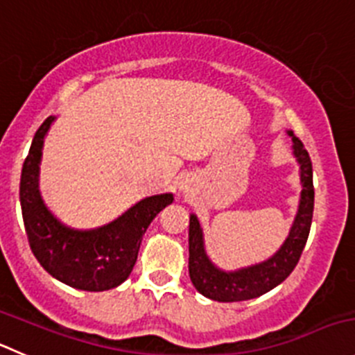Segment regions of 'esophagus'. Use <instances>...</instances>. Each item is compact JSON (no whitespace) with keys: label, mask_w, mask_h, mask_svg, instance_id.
Masks as SVG:
<instances>
[{"label":"esophagus","mask_w":355,"mask_h":355,"mask_svg":"<svg viewBox=\"0 0 355 355\" xmlns=\"http://www.w3.org/2000/svg\"><path fill=\"white\" fill-rule=\"evenodd\" d=\"M178 188H180L181 193H188V191L191 190V180H190V178H188V175L181 178V180L178 181Z\"/></svg>","instance_id":"obj_1"}]
</instances>
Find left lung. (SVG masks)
Wrapping results in <instances>:
<instances>
[{
	"instance_id": "left-lung-1",
	"label": "left lung",
	"mask_w": 355,
	"mask_h": 355,
	"mask_svg": "<svg viewBox=\"0 0 355 355\" xmlns=\"http://www.w3.org/2000/svg\"><path fill=\"white\" fill-rule=\"evenodd\" d=\"M286 132L293 141V157L298 162L302 191H300L298 211L293 219L288 237L268 259L237 270L219 268L211 261L205 251L204 230H202L200 221L197 216L190 214L188 270H190L191 284L205 298L223 303L258 298L286 281L302 256L310 234L313 214L312 162H310L309 151L305 150L302 141L293 134V130H286Z\"/></svg>"
}]
</instances>
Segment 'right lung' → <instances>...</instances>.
<instances>
[{"label":"right lung","instance_id":"right-lung-1","mask_svg":"<svg viewBox=\"0 0 355 355\" xmlns=\"http://www.w3.org/2000/svg\"><path fill=\"white\" fill-rule=\"evenodd\" d=\"M55 116L36 130L20 175V207L29 245L40 265L57 281L82 291H107L121 282L136 265L141 241L155 216L172 204L174 195H151L123 214L97 228L67 226L46 207L40 191L43 143Z\"/></svg>","mask_w":355,"mask_h":355}]
</instances>
